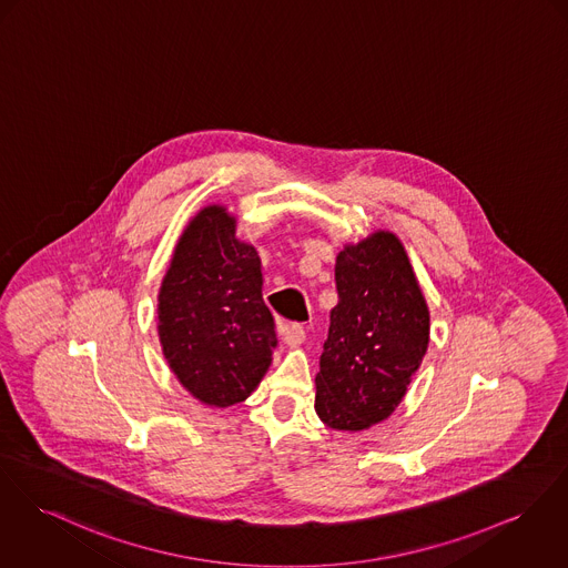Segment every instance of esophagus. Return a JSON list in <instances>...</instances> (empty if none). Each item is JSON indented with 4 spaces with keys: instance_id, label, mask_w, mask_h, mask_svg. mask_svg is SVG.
Returning a JSON list of instances; mask_svg holds the SVG:
<instances>
[{
    "instance_id": "1",
    "label": "esophagus",
    "mask_w": 568,
    "mask_h": 568,
    "mask_svg": "<svg viewBox=\"0 0 568 568\" xmlns=\"http://www.w3.org/2000/svg\"><path fill=\"white\" fill-rule=\"evenodd\" d=\"M278 333H281L283 342L290 346L303 344L306 337L305 326L298 322H278Z\"/></svg>"
}]
</instances>
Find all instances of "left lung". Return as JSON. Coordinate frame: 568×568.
I'll return each instance as SVG.
<instances>
[{"label": "left lung", "instance_id": "left-lung-1", "mask_svg": "<svg viewBox=\"0 0 568 568\" xmlns=\"http://www.w3.org/2000/svg\"><path fill=\"white\" fill-rule=\"evenodd\" d=\"M335 285L315 413L335 430H365L402 402L428 349L430 313L404 246L387 231L337 255Z\"/></svg>", "mask_w": 568, "mask_h": 568}]
</instances>
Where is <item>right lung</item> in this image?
Segmentation results:
<instances>
[{
	"mask_svg": "<svg viewBox=\"0 0 568 568\" xmlns=\"http://www.w3.org/2000/svg\"><path fill=\"white\" fill-rule=\"evenodd\" d=\"M262 262L235 237L224 207L187 224L160 287V342L179 383L212 406L244 402L260 385L276 346L263 303Z\"/></svg>",
	"mask_w": 568,
	"mask_h": 568,
	"instance_id": "right-lung-1",
	"label": "right lung"
}]
</instances>
